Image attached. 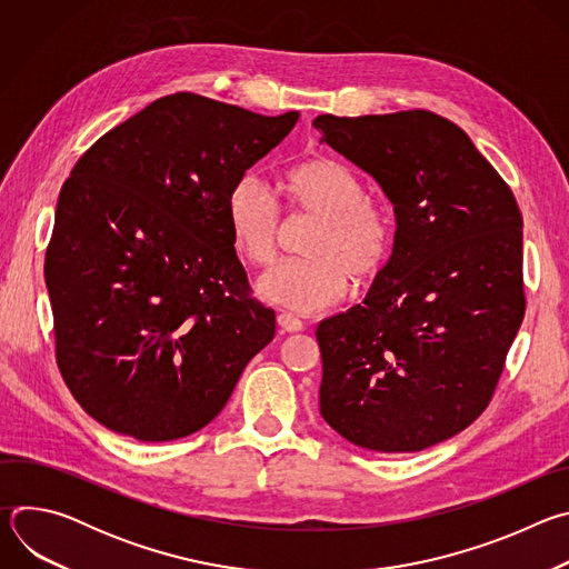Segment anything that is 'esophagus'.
Masks as SVG:
<instances>
[{
    "instance_id": "esophagus-1",
    "label": "esophagus",
    "mask_w": 569,
    "mask_h": 569,
    "mask_svg": "<svg viewBox=\"0 0 569 569\" xmlns=\"http://www.w3.org/2000/svg\"><path fill=\"white\" fill-rule=\"evenodd\" d=\"M277 321H279V329L283 333H297V331L303 329V321L299 317H295L292 312H286V310L277 315Z\"/></svg>"
}]
</instances>
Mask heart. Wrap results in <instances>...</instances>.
Segmentation results:
<instances>
[{
  "label": "heart",
  "instance_id": "b5f03b06",
  "mask_svg": "<svg viewBox=\"0 0 569 569\" xmlns=\"http://www.w3.org/2000/svg\"><path fill=\"white\" fill-rule=\"evenodd\" d=\"M281 189L299 216L317 218L303 254L263 274L257 292L295 312H319L351 292V274L373 279L391 246L385 216L365 202V187L340 161L315 157L283 176ZM224 218L236 254L257 268L270 266L281 248L283 222L266 184L252 176L238 180L224 202Z\"/></svg>",
  "mask_w": 569,
  "mask_h": 569
}]
</instances>
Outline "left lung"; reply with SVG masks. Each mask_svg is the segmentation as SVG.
<instances>
[{"label": "left lung", "mask_w": 569, "mask_h": 569, "mask_svg": "<svg viewBox=\"0 0 569 569\" xmlns=\"http://www.w3.org/2000/svg\"><path fill=\"white\" fill-rule=\"evenodd\" d=\"M393 204L391 257L362 303L317 323L319 412L376 452H419L489 405L525 317L522 216L452 121L408 110L312 121Z\"/></svg>", "instance_id": "obj_1"}]
</instances>
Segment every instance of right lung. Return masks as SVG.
<instances>
[{
	"label": "right lung",
	"instance_id": "add662e5",
	"mask_svg": "<svg viewBox=\"0 0 569 569\" xmlns=\"http://www.w3.org/2000/svg\"><path fill=\"white\" fill-rule=\"evenodd\" d=\"M297 119L171 94L62 184L44 261L56 358L108 430L146 443L202 430L272 342L274 310L250 297L224 202Z\"/></svg>",
	"mask_w": 569,
	"mask_h": 569
}]
</instances>
